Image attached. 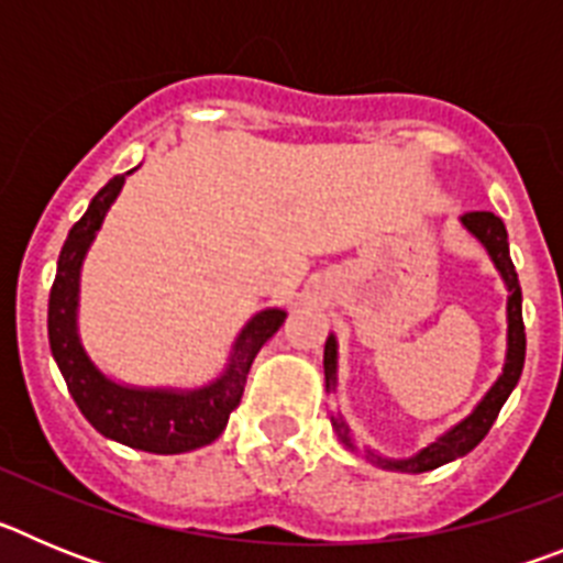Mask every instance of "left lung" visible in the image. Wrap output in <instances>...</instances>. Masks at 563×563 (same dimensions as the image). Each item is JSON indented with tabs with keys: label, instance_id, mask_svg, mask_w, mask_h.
Instances as JSON below:
<instances>
[{
	"label": "left lung",
	"instance_id": "1",
	"mask_svg": "<svg viewBox=\"0 0 563 563\" xmlns=\"http://www.w3.org/2000/svg\"><path fill=\"white\" fill-rule=\"evenodd\" d=\"M462 225L474 233L485 245L487 256L494 258L496 271L501 273L507 285V355H505V369L496 377V383L487 389V395L476 402V409L460 420L454 429H449L442 437H437L431 445L420 451V454L409 456V460H386V456L375 454V451H366V460H372L375 465L389 467V471H402V474H422V471H434V467L445 465V462L456 460V456H465L467 451H474L485 434L490 431V426L499 417L501 406L510 397V391L516 389L519 383L521 369H525V321H521V287L519 276H516L514 258H510V247H507V231L505 222L490 211H471L462 217ZM324 380L327 391H335L338 383V341L335 335L327 338L324 343ZM332 429H335L338 440L346 445L350 451H355V440H352L350 426L343 422V417H332Z\"/></svg>",
	"mask_w": 563,
	"mask_h": 563
}]
</instances>
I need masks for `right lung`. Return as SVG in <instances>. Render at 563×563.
Segmentation results:
<instances>
[{"label":"right lung","mask_w":563,"mask_h":563,"mask_svg":"<svg viewBox=\"0 0 563 563\" xmlns=\"http://www.w3.org/2000/svg\"><path fill=\"white\" fill-rule=\"evenodd\" d=\"M132 172L112 177L92 197L81 220L69 228L58 256L56 282L49 290V350L67 380L69 395L98 434L148 454H186L202 449L225 431L228 417L245 391L253 357L267 338L276 335L278 327L285 324L287 312L278 307L256 312L233 341L225 372L200 389H141L103 375L78 335V287L84 256Z\"/></svg>","instance_id":"1"}]
</instances>
